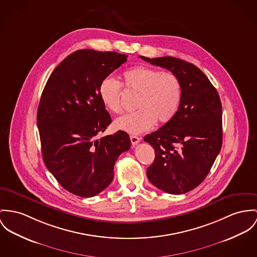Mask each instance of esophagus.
<instances>
[{
  "instance_id": "34e87169",
  "label": "esophagus",
  "mask_w": 257,
  "mask_h": 257,
  "mask_svg": "<svg viewBox=\"0 0 257 257\" xmlns=\"http://www.w3.org/2000/svg\"><path fill=\"white\" fill-rule=\"evenodd\" d=\"M130 139H131V143H132V145H133V146L138 145L139 143L141 142V139L137 137V136H131Z\"/></svg>"
}]
</instances>
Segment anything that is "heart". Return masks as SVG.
Wrapping results in <instances>:
<instances>
[{
  "instance_id": "heart-1",
  "label": "heart",
  "mask_w": 257,
  "mask_h": 257,
  "mask_svg": "<svg viewBox=\"0 0 257 257\" xmlns=\"http://www.w3.org/2000/svg\"><path fill=\"white\" fill-rule=\"evenodd\" d=\"M123 85L138 95L139 110L116 119L114 126L119 130L141 134L152 129L157 121L165 124L176 115L182 99V85L174 73L140 65L123 74ZM99 94L106 108L114 113L122 112V87L117 80L110 76L102 79Z\"/></svg>"
}]
</instances>
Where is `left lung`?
Returning a JSON list of instances; mask_svg holds the SVG:
<instances>
[{
	"mask_svg": "<svg viewBox=\"0 0 257 257\" xmlns=\"http://www.w3.org/2000/svg\"><path fill=\"white\" fill-rule=\"evenodd\" d=\"M140 58L168 69L177 75L182 85L176 115L144 139L156 154L147 176L165 193H188L205 179L220 153L223 138L220 97L205 74L193 63L173 57Z\"/></svg>",
	"mask_w": 257,
	"mask_h": 257,
	"instance_id": "obj_1",
	"label": "left lung"
}]
</instances>
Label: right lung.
I'll list each match as a JSON object with an SVG mask.
<instances>
[{
    "label": "right lung",
    "instance_id": "obj_1",
    "mask_svg": "<svg viewBox=\"0 0 257 257\" xmlns=\"http://www.w3.org/2000/svg\"><path fill=\"white\" fill-rule=\"evenodd\" d=\"M126 60L116 52L76 51L56 67L43 90L37 111L43 159L73 195L91 198L103 191L115 161L131 147L124 131L99 139L111 123L99 84Z\"/></svg>",
    "mask_w": 257,
    "mask_h": 257
}]
</instances>
